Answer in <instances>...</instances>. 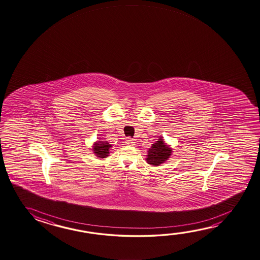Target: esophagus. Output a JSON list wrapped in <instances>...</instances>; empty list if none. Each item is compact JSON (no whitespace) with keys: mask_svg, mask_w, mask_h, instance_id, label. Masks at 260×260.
Here are the masks:
<instances>
[{"mask_svg":"<svg viewBox=\"0 0 260 260\" xmlns=\"http://www.w3.org/2000/svg\"><path fill=\"white\" fill-rule=\"evenodd\" d=\"M126 144L129 145V146H132V145H134L135 143V141L133 140V139H131V138H128V139H126Z\"/></svg>","mask_w":260,"mask_h":260,"instance_id":"esophagus-1","label":"esophagus"}]
</instances>
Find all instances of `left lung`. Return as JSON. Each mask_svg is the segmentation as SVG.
I'll list each match as a JSON object with an SVG mask.
<instances>
[{"instance_id": "8db88e82", "label": "left lung", "mask_w": 260, "mask_h": 260, "mask_svg": "<svg viewBox=\"0 0 260 260\" xmlns=\"http://www.w3.org/2000/svg\"><path fill=\"white\" fill-rule=\"evenodd\" d=\"M171 147L165 143L163 138L160 137L149 149L146 160L152 166H159L168 160L171 155Z\"/></svg>"}]
</instances>
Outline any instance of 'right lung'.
I'll return each mask as SVG.
<instances>
[{
  "label": "right lung",
  "instance_id": "1",
  "mask_svg": "<svg viewBox=\"0 0 260 260\" xmlns=\"http://www.w3.org/2000/svg\"><path fill=\"white\" fill-rule=\"evenodd\" d=\"M111 145L109 144L108 141H96L93 145V153L100 158H104L109 156V149L111 148Z\"/></svg>",
  "mask_w": 260,
  "mask_h": 260
}]
</instances>
